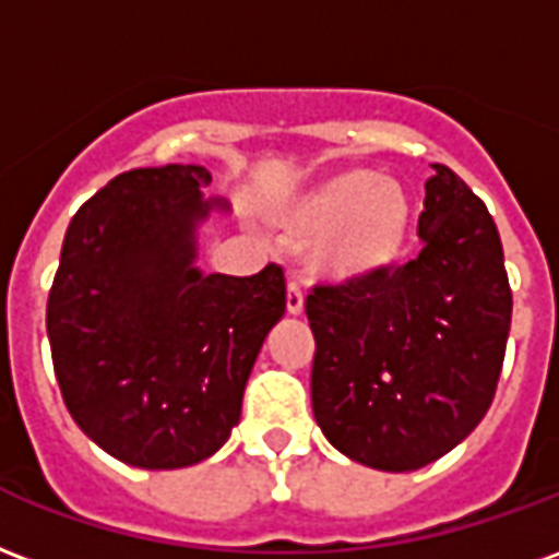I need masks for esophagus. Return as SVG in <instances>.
Wrapping results in <instances>:
<instances>
[{
    "mask_svg": "<svg viewBox=\"0 0 559 559\" xmlns=\"http://www.w3.org/2000/svg\"><path fill=\"white\" fill-rule=\"evenodd\" d=\"M287 313H293V317H301V313H305V293H301V287L296 281L287 284Z\"/></svg>",
    "mask_w": 559,
    "mask_h": 559,
    "instance_id": "esophagus-1",
    "label": "esophagus"
}]
</instances>
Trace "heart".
<instances>
[{"mask_svg":"<svg viewBox=\"0 0 559 559\" xmlns=\"http://www.w3.org/2000/svg\"><path fill=\"white\" fill-rule=\"evenodd\" d=\"M284 222L313 239L308 266L332 284L373 281L403 260L415 225L406 189L370 168H343L293 198Z\"/></svg>","mask_w":559,"mask_h":559,"instance_id":"heart-1","label":"heart"}]
</instances>
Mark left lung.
<instances>
[{"label":"left lung","instance_id":"left-lung-1","mask_svg":"<svg viewBox=\"0 0 559 559\" xmlns=\"http://www.w3.org/2000/svg\"><path fill=\"white\" fill-rule=\"evenodd\" d=\"M432 168L417 258L373 281L317 287L305 301L322 436L353 462L394 474L424 468L474 432L510 337L498 227L448 165Z\"/></svg>","mask_w":559,"mask_h":559}]
</instances>
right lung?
I'll return each instance as SVG.
<instances>
[{"instance_id":"1","label":"right lung","mask_w":559,"mask_h":559,"mask_svg":"<svg viewBox=\"0 0 559 559\" xmlns=\"http://www.w3.org/2000/svg\"><path fill=\"white\" fill-rule=\"evenodd\" d=\"M204 165L123 171L70 218L47 301L52 367L70 417L132 468L175 471L239 424L260 346L287 308L284 272L198 266Z\"/></svg>"}]
</instances>
